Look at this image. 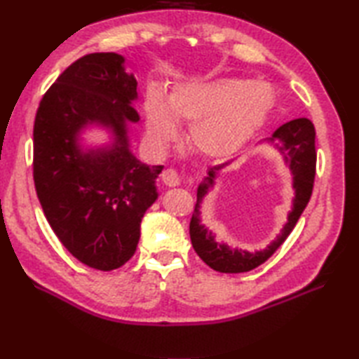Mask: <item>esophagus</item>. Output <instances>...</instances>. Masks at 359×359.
Here are the masks:
<instances>
[{"instance_id": "34e87169", "label": "esophagus", "mask_w": 359, "mask_h": 359, "mask_svg": "<svg viewBox=\"0 0 359 359\" xmlns=\"http://www.w3.org/2000/svg\"><path fill=\"white\" fill-rule=\"evenodd\" d=\"M160 177H162V182L166 187H179L180 185L179 174L174 170H165Z\"/></svg>"}]
</instances>
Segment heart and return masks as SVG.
I'll use <instances>...</instances> for the list:
<instances>
[{
    "label": "heart",
    "mask_w": 359,
    "mask_h": 359,
    "mask_svg": "<svg viewBox=\"0 0 359 359\" xmlns=\"http://www.w3.org/2000/svg\"><path fill=\"white\" fill-rule=\"evenodd\" d=\"M143 108L147 133L154 143L172 142L179 134L177 121H185L191 123L189 149L205 158L222 160L241 151L259 131L273 108V97L259 83L191 79L168 97L160 89H148Z\"/></svg>",
    "instance_id": "1"
}]
</instances>
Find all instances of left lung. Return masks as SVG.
<instances>
[{
    "mask_svg": "<svg viewBox=\"0 0 359 359\" xmlns=\"http://www.w3.org/2000/svg\"><path fill=\"white\" fill-rule=\"evenodd\" d=\"M315 135V126L309 118H296L278 128L270 139L265 140L273 144L284 157L285 163H288L290 171L293 174L294 199L292 211L288 212L287 224L280 230V234L270 245H266V248L255 251V253L241 248H231L226 243H217L215 241V234L201 224V203L203 197L215 185L217 171L222 170L228 163L210 168L208 175L197 188V202L191 222H189V236H191V243L196 253L212 270L220 273H245L253 270L264 264L293 231L297 219L306 210L311 191H313L316 174Z\"/></svg>",
    "mask_w": 359,
    "mask_h": 359,
    "instance_id": "left-lung-1",
    "label": "left lung"
}]
</instances>
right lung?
I'll return each instance as SVG.
<instances>
[{
	"label": "right lung",
	"mask_w": 359,
	"mask_h": 359,
	"mask_svg": "<svg viewBox=\"0 0 359 359\" xmlns=\"http://www.w3.org/2000/svg\"><path fill=\"white\" fill-rule=\"evenodd\" d=\"M137 80L116 52L79 58L60 75L38 106L34 125V182L53 233L90 269L126 264L140 239L142 217L158 197L157 175L129 149L128 123L139 114ZM109 128L108 147L83 150L88 126Z\"/></svg>",
	"instance_id": "1"
}]
</instances>
